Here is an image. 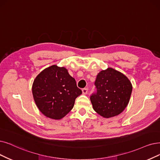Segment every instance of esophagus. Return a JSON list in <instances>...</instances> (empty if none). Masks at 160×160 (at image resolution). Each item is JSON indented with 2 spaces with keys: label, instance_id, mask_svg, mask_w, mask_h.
I'll return each mask as SVG.
<instances>
[{
  "label": "esophagus",
  "instance_id": "1",
  "mask_svg": "<svg viewBox=\"0 0 160 160\" xmlns=\"http://www.w3.org/2000/svg\"><path fill=\"white\" fill-rule=\"evenodd\" d=\"M87 92H88V89L87 88H82V94H87Z\"/></svg>",
  "mask_w": 160,
  "mask_h": 160
}]
</instances>
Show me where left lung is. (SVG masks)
<instances>
[{
  "label": "left lung",
  "mask_w": 160,
  "mask_h": 160,
  "mask_svg": "<svg viewBox=\"0 0 160 160\" xmlns=\"http://www.w3.org/2000/svg\"><path fill=\"white\" fill-rule=\"evenodd\" d=\"M97 93L91 101L94 110L104 118L118 116L128 105L132 90L130 80L123 73L108 68L100 72L95 81Z\"/></svg>",
  "instance_id": "8db88e82"
}]
</instances>
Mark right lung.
<instances>
[{
  "instance_id": "1",
  "label": "right lung",
  "mask_w": 160,
  "mask_h": 160,
  "mask_svg": "<svg viewBox=\"0 0 160 160\" xmlns=\"http://www.w3.org/2000/svg\"><path fill=\"white\" fill-rule=\"evenodd\" d=\"M32 93L40 112L52 119H61L72 110L82 91L64 67L52 65L38 75L32 85Z\"/></svg>"
}]
</instances>
